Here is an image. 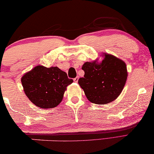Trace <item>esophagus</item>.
<instances>
[{"mask_svg": "<svg viewBox=\"0 0 154 154\" xmlns=\"http://www.w3.org/2000/svg\"><path fill=\"white\" fill-rule=\"evenodd\" d=\"M78 80H79V77H75V79H74V82H75V83H77Z\"/></svg>", "mask_w": 154, "mask_h": 154, "instance_id": "34e87169", "label": "esophagus"}]
</instances>
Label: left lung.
Returning <instances> with one entry per match:
<instances>
[{
	"instance_id": "8db88e82",
	"label": "left lung",
	"mask_w": 154,
	"mask_h": 154,
	"mask_svg": "<svg viewBox=\"0 0 154 154\" xmlns=\"http://www.w3.org/2000/svg\"><path fill=\"white\" fill-rule=\"evenodd\" d=\"M104 59L86 61L82 66L84 77L78 83L87 99L96 104H106L116 100L122 91L128 76L127 65L113 55L103 53Z\"/></svg>"
}]
</instances>
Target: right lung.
Masks as SVG:
<instances>
[{"instance_id": "right-lung-1", "label": "right lung", "mask_w": 154, "mask_h": 154, "mask_svg": "<svg viewBox=\"0 0 154 154\" xmlns=\"http://www.w3.org/2000/svg\"><path fill=\"white\" fill-rule=\"evenodd\" d=\"M73 82L58 67L36 66L21 77L23 91L28 99L36 106L52 109L63 100L67 86Z\"/></svg>"}]
</instances>
